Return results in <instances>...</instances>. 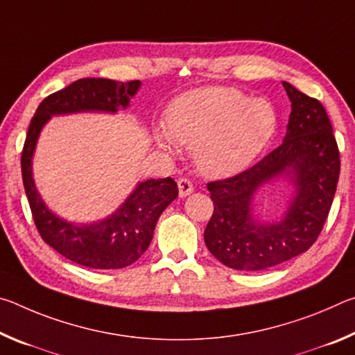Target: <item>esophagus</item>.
<instances>
[{"label":"esophagus","instance_id":"esophagus-1","mask_svg":"<svg viewBox=\"0 0 355 355\" xmlns=\"http://www.w3.org/2000/svg\"><path fill=\"white\" fill-rule=\"evenodd\" d=\"M192 191H194V186H192L191 180H188V178H180L178 180V194H180V197L189 196Z\"/></svg>","mask_w":355,"mask_h":355}]
</instances>
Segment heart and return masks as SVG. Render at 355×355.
<instances>
[{
	"instance_id": "b5f03b06",
	"label": "heart",
	"mask_w": 355,
	"mask_h": 355,
	"mask_svg": "<svg viewBox=\"0 0 355 355\" xmlns=\"http://www.w3.org/2000/svg\"><path fill=\"white\" fill-rule=\"evenodd\" d=\"M277 130V112L266 100L225 87H200L172 101L167 128L155 133L161 148H196V163L209 177H230L260 155Z\"/></svg>"
}]
</instances>
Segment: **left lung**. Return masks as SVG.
Returning <instances> with one entry per match:
<instances>
[{
    "mask_svg": "<svg viewBox=\"0 0 355 355\" xmlns=\"http://www.w3.org/2000/svg\"><path fill=\"white\" fill-rule=\"evenodd\" d=\"M284 87L291 114L284 142L235 177L209 182L214 211L203 233L208 250L238 271H261L309 250L320 236L340 177L332 123L316 98ZM288 176L297 196L280 221H260L253 197L264 184Z\"/></svg>",
    "mask_w": 355,
    "mask_h": 355,
    "instance_id": "1",
    "label": "left lung"
}]
</instances>
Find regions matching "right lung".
I'll return each mask as SVG.
<instances>
[{"label": "right lung", "mask_w": 355, "mask_h": 355, "mask_svg": "<svg viewBox=\"0 0 355 355\" xmlns=\"http://www.w3.org/2000/svg\"><path fill=\"white\" fill-rule=\"evenodd\" d=\"M141 81L119 83L106 78H83L48 95L29 123L21 152V177L34 224L44 241L73 263L94 269H120L133 264L147 250L161 213L177 199L171 177L137 183L122 207L100 222L76 225L51 213L35 189L33 155L44 125L56 114L117 112L127 107Z\"/></svg>", "instance_id": "1"}]
</instances>
